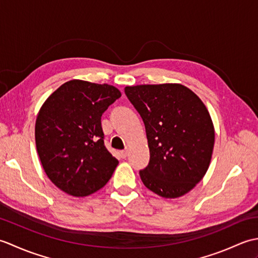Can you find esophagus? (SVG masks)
<instances>
[{"label":"esophagus","instance_id":"34e87169","mask_svg":"<svg viewBox=\"0 0 258 258\" xmlns=\"http://www.w3.org/2000/svg\"><path fill=\"white\" fill-rule=\"evenodd\" d=\"M127 154H128V151H127V150L119 152V156L122 157V158H126V156H127Z\"/></svg>","mask_w":258,"mask_h":258}]
</instances>
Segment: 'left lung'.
Segmentation results:
<instances>
[{
	"instance_id": "1",
	"label": "left lung",
	"mask_w": 258,
	"mask_h": 258,
	"mask_svg": "<svg viewBox=\"0 0 258 258\" xmlns=\"http://www.w3.org/2000/svg\"><path fill=\"white\" fill-rule=\"evenodd\" d=\"M125 94L143 119L150 162L140 171L147 188L165 199L188 193L204 177L215 142L211 115L182 84L126 86Z\"/></svg>"
}]
</instances>
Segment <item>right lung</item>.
I'll return each mask as SVG.
<instances>
[{"instance_id":"right-lung-1","label":"right lung","mask_w":258,"mask_h":258,"mask_svg":"<svg viewBox=\"0 0 258 258\" xmlns=\"http://www.w3.org/2000/svg\"><path fill=\"white\" fill-rule=\"evenodd\" d=\"M119 97L112 85L72 80L42 105L35 123L37 154L64 193L91 195L112 177L118 161L104 145L101 116Z\"/></svg>"}]
</instances>
